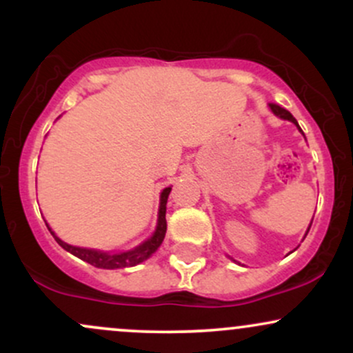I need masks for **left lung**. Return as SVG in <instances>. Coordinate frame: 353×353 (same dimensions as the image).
Returning a JSON list of instances; mask_svg holds the SVG:
<instances>
[{
	"instance_id": "8db88e82",
	"label": "left lung",
	"mask_w": 353,
	"mask_h": 353,
	"mask_svg": "<svg viewBox=\"0 0 353 353\" xmlns=\"http://www.w3.org/2000/svg\"><path fill=\"white\" fill-rule=\"evenodd\" d=\"M269 109H270V112H272L274 116H277V117H279V119H283V121H290V123L295 124V128L299 129V132H301V134H302L303 137H305V134H303V131H302V129H301V125H299V123H297V119H295V117H294L292 114H290V112L287 111V109H283V108H281V106H277V104H269ZM310 225H312V222H310ZM310 225H309V229H307L305 236H307V234H309V230H310ZM305 236H303V239H305ZM295 249H297V247H295ZM295 249H294V250H295ZM229 259H230V261H234V259L230 257V255H229ZM234 262H236V264H239L237 261H234Z\"/></svg>"
}]
</instances>
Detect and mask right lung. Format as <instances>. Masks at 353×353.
Here are the masks:
<instances>
[{
	"mask_svg": "<svg viewBox=\"0 0 353 353\" xmlns=\"http://www.w3.org/2000/svg\"><path fill=\"white\" fill-rule=\"evenodd\" d=\"M171 185L161 190L159 196V209H157V222L156 229H154L152 236L148 237L145 241L141 242L139 245L132 247L129 250H121V252H112V250H99V249H88V247H78L71 245L68 242L61 241V239L56 236V232L48 225L51 236L54 237V241L63 247L64 250L76 255V257L81 259V261L88 262V264L98 267V269H124V267H134L141 262L148 261L151 255L159 249L161 244H163L165 229H168V224H165V204H168V197L171 194Z\"/></svg>",
	"mask_w": 353,
	"mask_h": 353,
	"instance_id": "add662e5",
	"label": "right lung"
}]
</instances>
